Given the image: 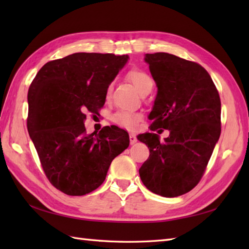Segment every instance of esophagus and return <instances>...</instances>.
Masks as SVG:
<instances>
[{"mask_svg": "<svg viewBox=\"0 0 249 249\" xmlns=\"http://www.w3.org/2000/svg\"><path fill=\"white\" fill-rule=\"evenodd\" d=\"M129 141H130V144H135L137 141V137H136V135L135 134H133V133H130L129 134Z\"/></svg>", "mask_w": 249, "mask_h": 249, "instance_id": "1", "label": "esophagus"}]
</instances>
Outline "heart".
I'll list each match as a JSON object with an SVG mask.
<instances>
[{"label":"heart","instance_id":"heart-1","mask_svg":"<svg viewBox=\"0 0 249 249\" xmlns=\"http://www.w3.org/2000/svg\"><path fill=\"white\" fill-rule=\"evenodd\" d=\"M127 77L129 80L133 82L135 88L137 89V91H138L140 94L144 93L145 91H147V89L153 88V81L150 78V76L140 70H131L128 72ZM111 91H112V86L110 84L107 89V93H106L107 98L110 97ZM140 120H141L140 114L129 112V111H125V110H120L112 115L113 123L120 126V127H123L126 129H134Z\"/></svg>","mask_w":249,"mask_h":249}]
</instances>
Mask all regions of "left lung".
I'll return each mask as SVG.
<instances>
[{"instance_id":"1","label":"left lung","mask_w":249,"mask_h":249,"mask_svg":"<svg viewBox=\"0 0 249 249\" xmlns=\"http://www.w3.org/2000/svg\"><path fill=\"white\" fill-rule=\"evenodd\" d=\"M144 61L157 87L151 129L170 134L163 142L154 133L137 137L150 150L140 178L152 193L178 197L199 183L219 139V94L197 63L166 52L146 53Z\"/></svg>"}]
</instances>
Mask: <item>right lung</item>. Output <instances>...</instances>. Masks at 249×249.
<instances>
[{
  "instance_id": "obj_1",
  "label": "right lung",
  "mask_w": 249,
  "mask_h": 249,
  "mask_svg": "<svg viewBox=\"0 0 249 249\" xmlns=\"http://www.w3.org/2000/svg\"><path fill=\"white\" fill-rule=\"evenodd\" d=\"M129 56L78 52L40 68L28 93V130L50 183L83 196L105 181L114 158L129 145L116 126L86 133L87 111L97 113L110 83Z\"/></svg>"
}]
</instances>
